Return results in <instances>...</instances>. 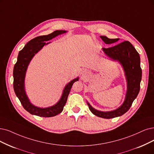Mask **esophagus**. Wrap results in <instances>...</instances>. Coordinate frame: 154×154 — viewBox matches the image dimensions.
Masks as SVG:
<instances>
[{
	"instance_id": "34e87169",
	"label": "esophagus",
	"mask_w": 154,
	"mask_h": 154,
	"mask_svg": "<svg viewBox=\"0 0 154 154\" xmlns=\"http://www.w3.org/2000/svg\"><path fill=\"white\" fill-rule=\"evenodd\" d=\"M81 75H82V77H84V75H86V72H85V71H82V72L81 73Z\"/></svg>"
}]
</instances>
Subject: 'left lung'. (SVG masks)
I'll return each mask as SVG.
<instances>
[{"label": "left lung", "instance_id": "1", "mask_svg": "<svg viewBox=\"0 0 154 154\" xmlns=\"http://www.w3.org/2000/svg\"><path fill=\"white\" fill-rule=\"evenodd\" d=\"M105 44H115L119 38H109L100 36ZM106 56L113 61H117L123 67L127 82V92L123 103L117 109L109 112L96 110L87 101L89 110L94 115L104 119H112L121 116L131 106L137 97L140 89L142 71L140 66V57L133 45L129 41H124L109 48H102Z\"/></svg>", "mask_w": 154, "mask_h": 154}]
</instances>
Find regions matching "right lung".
<instances>
[{
	"label": "right lung",
	"instance_id": "1",
	"mask_svg": "<svg viewBox=\"0 0 154 154\" xmlns=\"http://www.w3.org/2000/svg\"><path fill=\"white\" fill-rule=\"evenodd\" d=\"M66 30H56L47 35L37 37L28 42L25 47L21 49L18 56L17 62L14 65L13 69V88L15 94L20 100L24 109L32 115L39 117H51L60 113L65 105L68 94L73 84L79 81V77L73 79L68 82L63 91L62 95L60 100L51 106L41 108L33 105L27 96L25 88V79L26 72L31 60L40 50L45 45L50 42H45L61 34L66 33Z\"/></svg>",
	"mask_w": 154,
	"mask_h": 154
}]
</instances>
